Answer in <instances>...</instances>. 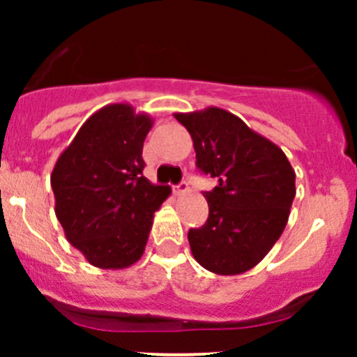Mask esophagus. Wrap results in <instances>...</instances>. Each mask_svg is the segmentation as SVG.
<instances>
[{"instance_id":"1","label":"esophagus","mask_w":357,"mask_h":357,"mask_svg":"<svg viewBox=\"0 0 357 357\" xmlns=\"http://www.w3.org/2000/svg\"><path fill=\"white\" fill-rule=\"evenodd\" d=\"M188 190H190V186H188V181H181L178 184V186H173V191L174 195H184V192H188Z\"/></svg>"}]
</instances>
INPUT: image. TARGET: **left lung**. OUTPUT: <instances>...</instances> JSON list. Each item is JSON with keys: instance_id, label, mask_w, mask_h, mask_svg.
<instances>
[{"instance_id": "8db88e82", "label": "left lung", "mask_w": 357, "mask_h": 357, "mask_svg": "<svg viewBox=\"0 0 357 357\" xmlns=\"http://www.w3.org/2000/svg\"><path fill=\"white\" fill-rule=\"evenodd\" d=\"M186 127L196 166L218 179L204 192L206 223L188 231L203 268L240 275L264 260L285 230L296 198V171L284 151L220 107L174 114Z\"/></svg>"}]
</instances>
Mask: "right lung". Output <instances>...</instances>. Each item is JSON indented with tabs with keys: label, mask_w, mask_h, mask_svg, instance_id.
I'll return each mask as SVG.
<instances>
[{
	"label": "right lung",
	"mask_w": 357,
	"mask_h": 357,
	"mask_svg": "<svg viewBox=\"0 0 357 357\" xmlns=\"http://www.w3.org/2000/svg\"><path fill=\"white\" fill-rule=\"evenodd\" d=\"M154 119L130 104L93 112L56 159L50 181L65 236L93 267L121 270L144 253L154 213L169 186L142 176Z\"/></svg>",
	"instance_id": "right-lung-1"
}]
</instances>
